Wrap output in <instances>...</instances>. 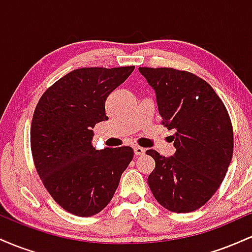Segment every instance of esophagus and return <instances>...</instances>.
<instances>
[{"mask_svg":"<svg viewBox=\"0 0 252 252\" xmlns=\"http://www.w3.org/2000/svg\"><path fill=\"white\" fill-rule=\"evenodd\" d=\"M134 152H135V155L138 156V155H143L146 150H144V148H141V147L136 146V147H134Z\"/></svg>","mask_w":252,"mask_h":252,"instance_id":"1","label":"esophagus"}]
</instances>
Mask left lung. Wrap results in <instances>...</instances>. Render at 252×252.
Returning a JSON list of instances; mask_svg holds the SVG:
<instances>
[{
    "instance_id": "8db88e82",
    "label": "left lung",
    "mask_w": 252,
    "mask_h": 252,
    "mask_svg": "<svg viewBox=\"0 0 252 252\" xmlns=\"http://www.w3.org/2000/svg\"><path fill=\"white\" fill-rule=\"evenodd\" d=\"M155 90L161 124L174 130V155L154 149L148 176L154 198L164 209L189 213L212 198L226 175L233 154V129L222 100L209 83L187 71L140 67Z\"/></svg>"
}]
</instances>
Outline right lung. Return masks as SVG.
Returning <instances> with one entry per match:
<instances>
[{
	"instance_id": "add662e5",
	"label": "right lung",
	"mask_w": 252,
	"mask_h": 252,
	"mask_svg": "<svg viewBox=\"0 0 252 252\" xmlns=\"http://www.w3.org/2000/svg\"><path fill=\"white\" fill-rule=\"evenodd\" d=\"M134 68H77L46 90L36 104L31 126L34 164L54 201L72 215L100 212L131 162V147L94 149L92 129L108 120L106 98Z\"/></svg>"
}]
</instances>
